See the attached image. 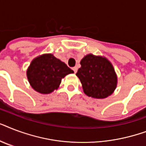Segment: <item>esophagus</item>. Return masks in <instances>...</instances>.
Here are the masks:
<instances>
[{
    "label": "esophagus",
    "mask_w": 146,
    "mask_h": 146,
    "mask_svg": "<svg viewBox=\"0 0 146 146\" xmlns=\"http://www.w3.org/2000/svg\"><path fill=\"white\" fill-rule=\"evenodd\" d=\"M73 70L74 71V73H76V72H77V67H76V66H74V67H73Z\"/></svg>",
    "instance_id": "1"
}]
</instances>
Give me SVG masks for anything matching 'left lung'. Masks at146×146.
I'll return each instance as SVG.
<instances>
[{
	"mask_svg": "<svg viewBox=\"0 0 146 146\" xmlns=\"http://www.w3.org/2000/svg\"><path fill=\"white\" fill-rule=\"evenodd\" d=\"M81 67L76 76L86 96L94 98H105L115 90L117 77L112 64L101 56L88 54L80 61Z\"/></svg>",
	"mask_w": 146,
	"mask_h": 146,
	"instance_id": "obj_1",
	"label": "left lung"
}]
</instances>
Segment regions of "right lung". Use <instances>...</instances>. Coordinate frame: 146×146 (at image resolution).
Instances as JSON below:
<instances>
[{"mask_svg":"<svg viewBox=\"0 0 146 146\" xmlns=\"http://www.w3.org/2000/svg\"><path fill=\"white\" fill-rule=\"evenodd\" d=\"M73 71L51 54L35 57L26 75L33 89L41 94H49L59 87L61 80Z\"/></svg>","mask_w":146,"mask_h":146,"instance_id":"obj_1","label":"right lung"}]
</instances>
